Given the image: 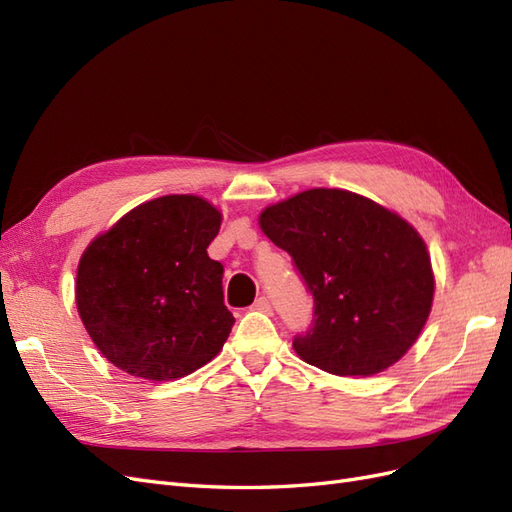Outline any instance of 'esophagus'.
Instances as JSON below:
<instances>
[{
    "label": "esophagus",
    "instance_id": "esophagus-1",
    "mask_svg": "<svg viewBox=\"0 0 512 512\" xmlns=\"http://www.w3.org/2000/svg\"><path fill=\"white\" fill-rule=\"evenodd\" d=\"M254 309H258V312H271V301L267 297H258L256 303H254Z\"/></svg>",
    "mask_w": 512,
    "mask_h": 512
}]
</instances>
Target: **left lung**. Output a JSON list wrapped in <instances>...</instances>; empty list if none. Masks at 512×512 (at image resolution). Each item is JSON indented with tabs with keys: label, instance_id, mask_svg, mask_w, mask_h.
<instances>
[{
	"label": "left lung",
	"instance_id": "obj_1",
	"mask_svg": "<svg viewBox=\"0 0 512 512\" xmlns=\"http://www.w3.org/2000/svg\"><path fill=\"white\" fill-rule=\"evenodd\" d=\"M314 297V320L292 339L301 359L335 376L395 365L431 312L433 271L421 235L397 213L346 190L314 188L260 213Z\"/></svg>",
	"mask_w": 512,
	"mask_h": 512
}]
</instances>
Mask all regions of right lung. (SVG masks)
<instances>
[{
  "mask_svg": "<svg viewBox=\"0 0 512 512\" xmlns=\"http://www.w3.org/2000/svg\"><path fill=\"white\" fill-rule=\"evenodd\" d=\"M220 224L205 198L173 194L138 205L87 245L76 307L115 367L177 380L222 350L235 318L224 305V267L207 254Z\"/></svg>",
  "mask_w": 512,
  "mask_h": 512,
  "instance_id": "right-lung-1",
  "label": "right lung"
}]
</instances>
